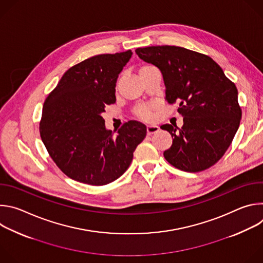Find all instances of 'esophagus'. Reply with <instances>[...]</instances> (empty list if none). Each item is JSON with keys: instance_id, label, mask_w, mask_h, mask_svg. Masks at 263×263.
<instances>
[{"instance_id": "esophagus-1", "label": "esophagus", "mask_w": 263, "mask_h": 263, "mask_svg": "<svg viewBox=\"0 0 263 263\" xmlns=\"http://www.w3.org/2000/svg\"><path fill=\"white\" fill-rule=\"evenodd\" d=\"M160 130V128L156 125H149V126H146V133L148 135H152L154 133H157L158 131Z\"/></svg>"}]
</instances>
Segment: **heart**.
Instances as JSON below:
<instances>
[{
  "mask_svg": "<svg viewBox=\"0 0 263 263\" xmlns=\"http://www.w3.org/2000/svg\"><path fill=\"white\" fill-rule=\"evenodd\" d=\"M145 67H149V66L146 65V66H143L141 68H145ZM155 110H156V105H154V104L140 105L139 107L136 108L135 115H136V117H138L141 120L149 121V120H152L153 114H154Z\"/></svg>",
  "mask_w": 263,
  "mask_h": 263,
  "instance_id": "obj_1",
  "label": "heart"
}]
</instances>
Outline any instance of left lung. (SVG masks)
I'll list each match as a JSON object with an SVG mask.
<instances>
[{"label":"left lung","mask_w":263,"mask_h":263,"mask_svg":"<svg viewBox=\"0 0 263 263\" xmlns=\"http://www.w3.org/2000/svg\"><path fill=\"white\" fill-rule=\"evenodd\" d=\"M144 62L159 68L165 100L179 103L183 126L162 125L172 146L164 158L178 170L197 173L215 164L226 153L238 130L241 109L238 91L209 56L175 46L138 48Z\"/></svg>","instance_id":"obj_1"}]
</instances>
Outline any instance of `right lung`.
<instances>
[{"mask_svg":"<svg viewBox=\"0 0 263 263\" xmlns=\"http://www.w3.org/2000/svg\"><path fill=\"white\" fill-rule=\"evenodd\" d=\"M126 51L90 57L67 69L44 103L41 137L57 166L70 179L105 185L129 167L146 127L129 121L117 135L102 114L116 103L120 72L132 56Z\"/></svg>","mask_w":263,"mask_h":263,"instance_id":"obj_1","label":"right lung"}]
</instances>
